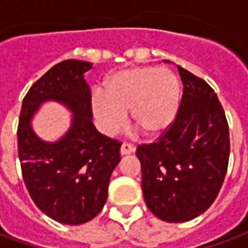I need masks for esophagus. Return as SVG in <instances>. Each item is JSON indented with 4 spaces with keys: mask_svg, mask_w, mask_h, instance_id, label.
I'll list each match as a JSON object with an SVG mask.
<instances>
[{
    "mask_svg": "<svg viewBox=\"0 0 248 248\" xmlns=\"http://www.w3.org/2000/svg\"><path fill=\"white\" fill-rule=\"evenodd\" d=\"M135 147L133 145H130V143H124V145L121 146V154L122 155H129L131 153H134Z\"/></svg>",
    "mask_w": 248,
    "mask_h": 248,
    "instance_id": "1",
    "label": "esophagus"
}]
</instances>
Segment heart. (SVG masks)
Masks as SVG:
<instances>
[{"mask_svg": "<svg viewBox=\"0 0 248 248\" xmlns=\"http://www.w3.org/2000/svg\"><path fill=\"white\" fill-rule=\"evenodd\" d=\"M181 85L169 69L154 66L133 67L115 73L106 82L105 94L92 97V110L98 127L113 135L126 122V113L146 135L165 133L177 117Z\"/></svg>", "mask_w": 248, "mask_h": 248, "instance_id": "heart-1", "label": "heart"}]
</instances>
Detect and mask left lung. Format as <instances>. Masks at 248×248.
Masks as SVG:
<instances>
[{
	"instance_id": "8db88e82",
	"label": "left lung",
	"mask_w": 248,
	"mask_h": 248,
	"mask_svg": "<svg viewBox=\"0 0 248 248\" xmlns=\"http://www.w3.org/2000/svg\"><path fill=\"white\" fill-rule=\"evenodd\" d=\"M183 94L177 118L158 140L140 145L142 191L165 222L197 218L215 201L230 156L229 124L217 94L202 78L178 66Z\"/></svg>"
}]
</instances>
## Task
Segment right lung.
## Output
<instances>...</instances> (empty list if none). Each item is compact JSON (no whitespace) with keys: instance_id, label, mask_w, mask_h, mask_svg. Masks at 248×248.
<instances>
[{"instance_id":"add662e5","label":"right lung","mask_w":248,"mask_h":248,"mask_svg":"<svg viewBox=\"0 0 248 248\" xmlns=\"http://www.w3.org/2000/svg\"><path fill=\"white\" fill-rule=\"evenodd\" d=\"M90 62L67 60L46 71L22 101L18 158L35 206L63 224L86 223L102 211L111 172L121 161V142L101 134L93 124L92 94L83 74ZM56 100L73 115L69 130L56 142L42 141L31 127L40 105Z\"/></svg>"}]
</instances>
